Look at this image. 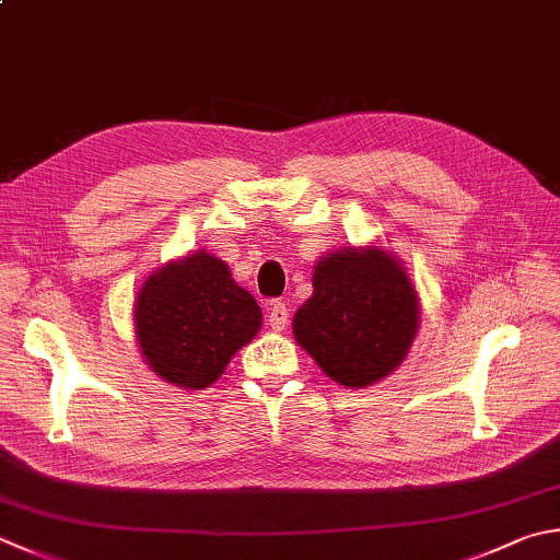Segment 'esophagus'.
I'll return each mask as SVG.
<instances>
[{
  "label": "esophagus",
  "instance_id": "obj_1",
  "mask_svg": "<svg viewBox=\"0 0 560 560\" xmlns=\"http://www.w3.org/2000/svg\"><path fill=\"white\" fill-rule=\"evenodd\" d=\"M288 316H290L288 304H284V302H272L270 304V312H268L270 329L272 331H282L284 326H288Z\"/></svg>",
  "mask_w": 560,
  "mask_h": 560
}]
</instances>
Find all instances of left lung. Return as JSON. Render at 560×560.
<instances>
[{
    "instance_id": "left-lung-1",
    "label": "left lung",
    "mask_w": 560,
    "mask_h": 560,
    "mask_svg": "<svg viewBox=\"0 0 560 560\" xmlns=\"http://www.w3.org/2000/svg\"><path fill=\"white\" fill-rule=\"evenodd\" d=\"M314 292L292 334L346 387H368L405 361L419 329L417 290L383 248H343L316 260Z\"/></svg>"
}]
</instances>
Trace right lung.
Segmentation results:
<instances>
[{
  "mask_svg": "<svg viewBox=\"0 0 560 560\" xmlns=\"http://www.w3.org/2000/svg\"><path fill=\"white\" fill-rule=\"evenodd\" d=\"M260 322L258 302L207 250L151 272L133 304L145 363L183 389L212 385L231 355L258 334Z\"/></svg>",
  "mask_w": 560,
  "mask_h": 560,
  "instance_id": "obj_1",
  "label": "right lung"
}]
</instances>
